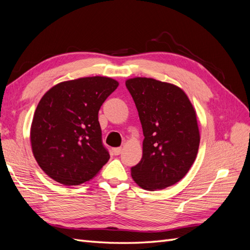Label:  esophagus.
<instances>
[{"mask_svg":"<svg viewBox=\"0 0 250 250\" xmlns=\"http://www.w3.org/2000/svg\"><path fill=\"white\" fill-rule=\"evenodd\" d=\"M121 152H122V148H121V147H117V148L112 149V153L115 155H120Z\"/></svg>","mask_w":250,"mask_h":250,"instance_id":"1","label":"esophagus"}]
</instances>
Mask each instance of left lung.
Here are the masks:
<instances>
[{
	"label": "left lung",
	"mask_w": 250,
	"mask_h": 250,
	"mask_svg": "<svg viewBox=\"0 0 250 250\" xmlns=\"http://www.w3.org/2000/svg\"><path fill=\"white\" fill-rule=\"evenodd\" d=\"M143 128V156L133 180L149 191L175 185L197 156L200 134L196 111L180 87L153 78L126 80Z\"/></svg>",
	"instance_id": "1"
}]
</instances>
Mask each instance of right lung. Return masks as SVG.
Returning a JSON list of instances; mask_svg holds the SVG:
<instances>
[{
	"label": "right lung",
	"mask_w": 250,
	"mask_h": 250,
	"mask_svg": "<svg viewBox=\"0 0 250 250\" xmlns=\"http://www.w3.org/2000/svg\"><path fill=\"white\" fill-rule=\"evenodd\" d=\"M118 85L108 77H84L60 82L42 96L30 141L37 164L49 177L64 186H79L108 162L98 112Z\"/></svg>",
	"instance_id": "add662e5"
}]
</instances>
